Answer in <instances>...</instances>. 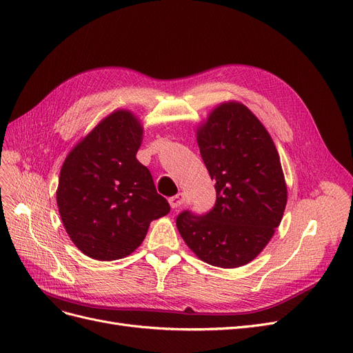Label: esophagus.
I'll use <instances>...</instances> for the list:
<instances>
[{
	"label": "esophagus",
	"instance_id": "1",
	"mask_svg": "<svg viewBox=\"0 0 353 353\" xmlns=\"http://www.w3.org/2000/svg\"><path fill=\"white\" fill-rule=\"evenodd\" d=\"M183 199H185V196H183V194H182V192H178L176 195H174V196L170 198V204H171L172 208H178V207L182 205Z\"/></svg>",
	"mask_w": 353,
	"mask_h": 353
}]
</instances>
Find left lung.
Wrapping results in <instances>:
<instances>
[{
	"instance_id": "obj_1",
	"label": "left lung",
	"mask_w": 353,
	"mask_h": 353,
	"mask_svg": "<svg viewBox=\"0 0 353 353\" xmlns=\"http://www.w3.org/2000/svg\"><path fill=\"white\" fill-rule=\"evenodd\" d=\"M199 154L215 181L211 211H183L176 227L194 254L234 268L254 260L280 225L288 187L270 133L239 102L216 106L196 128Z\"/></svg>"
}]
</instances>
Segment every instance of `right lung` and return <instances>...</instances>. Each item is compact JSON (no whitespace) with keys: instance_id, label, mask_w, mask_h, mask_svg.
Returning <instances> with one entry per match:
<instances>
[{"instance_id":"1","label":"right lung","mask_w":353,"mask_h":353,"mask_svg":"<svg viewBox=\"0 0 353 353\" xmlns=\"http://www.w3.org/2000/svg\"><path fill=\"white\" fill-rule=\"evenodd\" d=\"M143 126L119 109L100 121L65 157L57 188L63 225L90 259L110 261L133 253L149 224L170 212L149 170L137 159Z\"/></svg>"}]
</instances>
